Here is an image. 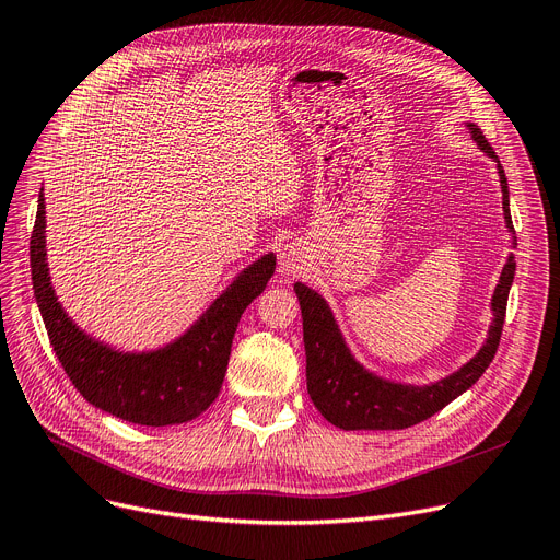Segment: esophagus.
I'll return each instance as SVG.
<instances>
[{"label":"esophagus","mask_w":560,"mask_h":560,"mask_svg":"<svg viewBox=\"0 0 560 560\" xmlns=\"http://www.w3.org/2000/svg\"><path fill=\"white\" fill-rule=\"evenodd\" d=\"M306 262V252L302 242H288L279 249V272L281 275H293L300 272Z\"/></svg>","instance_id":"1"}]
</instances>
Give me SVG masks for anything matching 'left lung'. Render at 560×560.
Returning <instances> with one entry per match:
<instances>
[{
    "instance_id": "left-lung-1",
    "label": "left lung",
    "mask_w": 560,
    "mask_h": 560,
    "mask_svg": "<svg viewBox=\"0 0 560 560\" xmlns=\"http://www.w3.org/2000/svg\"><path fill=\"white\" fill-rule=\"evenodd\" d=\"M467 128L471 132V139L478 143V149L497 162L503 194V220L508 231L513 233L515 247V229L513 220H510V191L503 166L499 164L497 153L492 151V145L485 139L480 128L476 124H467ZM513 279L515 256L510 254L492 295L490 306L494 318L485 343L465 366H459L455 373L430 384L394 382L363 369L348 348L325 298L298 281L295 293L300 300L304 323L306 388L313 405L318 407L320 415L331 425L340 430H402L430 419L451 400L471 388L485 373V369L492 363L503 331L505 304Z\"/></svg>"
}]
</instances>
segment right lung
Wrapping results in <instances>:
<instances>
[{"instance_id": "1", "label": "right lung", "mask_w": 560, "mask_h": 560, "mask_svg": "<svg viewBox=\"0 0 560 560\" xmlns=\"http://www.w3.org/2000/svg\"><path fill=\"white\" fill-rule=\"evenodd\" d=\"M30 258L36 304L70 382L93 407L116 419L153 428L187 423L212 405L226 375L242 313L262 293L277 267L272 252L260 256L172 343L158 350L124 352L82 331L57 300L47 267L43 189Z\"/></svg>"}]
</instances>
